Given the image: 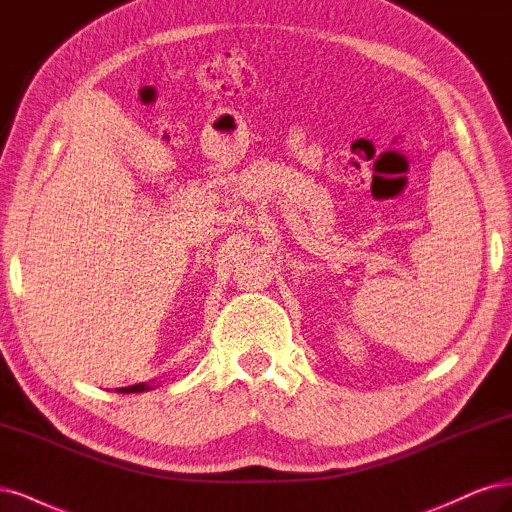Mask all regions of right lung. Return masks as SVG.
I'll list each match as a JSON object with an SVG mask.
<instances>
[{"label": "right lung", "instance_id": "add662e5", "mask_svg": "<svg viewBox=\"0 0 512 512\" xmlns=\"http://www.w3.org/2000/svg\"><path fill=\"white\" fill-rule=\"evenodd\" d=\"M155 387V383H138V385H129V387H121L117 389L119 393H140V391H151Z\"/></svg>", "mask_w": 512, "mask_h": 512}]
</instances>
